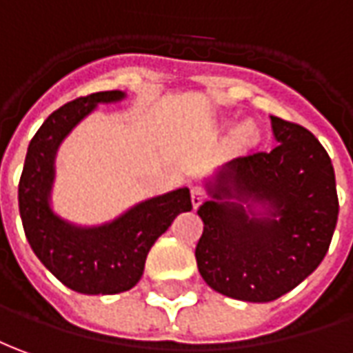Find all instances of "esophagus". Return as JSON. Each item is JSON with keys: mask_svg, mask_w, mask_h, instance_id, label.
<instances>
[{"mask_svg": "<svg viewBox=\"0 0 353 353\" xmlns=\"http://www.w3.org/2000/svg\"><path fill=\"white\" fill-rule=\"evenodd\" d=\"M190 196H192V205H194V208H200L201 203H203V200H205V190H203L201 186H192Z\"/></svg>", "mask_w": 353, "mask_h": 353, "instance_id": "obj_1", "label": "esophagus"}]
</instances>
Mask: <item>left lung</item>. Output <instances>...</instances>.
Wrapping results in <instances>:
<instances>
[{
	"mask_svg": "<svg viewBox=\"0 0 353 353\" xmlns=\"http://www.w3.org/2000/svg\"><path fill=\"white\" fill-rule=\"evenodd\" d=\"M271 126L279 144L223 165L205 182L211 200L198 209L200 274L242 302H273L307 279L329 252L339 219L329 153L303 126L279 117Z\"/></svg>",
	"mask_w": 353,
	"mask_h": 353,
	"instance_id": "obj_1",
	"label": "left lung"
}]
</instances>
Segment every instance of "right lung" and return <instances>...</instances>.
Returning <instances> with one entry per match:
<instances>
[{"label":"right lung","mask_w":353,"mask_h":353,"mask_svg":"<svg viewBox=\"0 0 353 353\" xmlns=\"http://www.w3.org/2000/svg\"><path fill=\"white\" fill-rule=\"evenodd\" d=\"M123 98L121 90L98 92L53 111L28 144L19 182V211L32 252L61 283L80 294H119L136 286L155 240L179 213L192 209L188 188L140 201L99 227L72 225L51 209L61 142L98 103Z\"/></svg>","instance_id":"right-lung-1"}]
</instances>
